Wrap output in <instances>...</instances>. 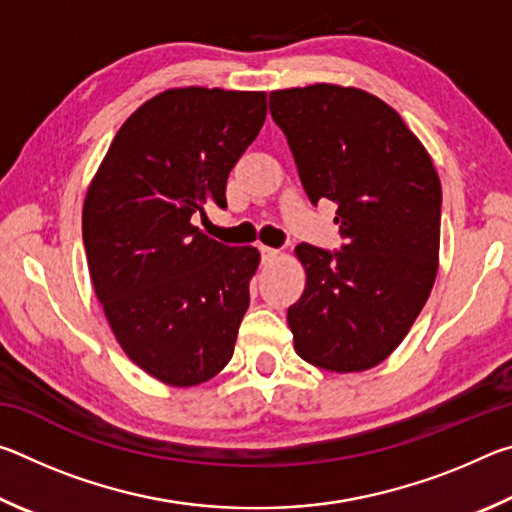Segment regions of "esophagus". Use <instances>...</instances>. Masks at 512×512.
<instances>
[{
	"label": "esophagus",
	"instance_id": "1",
	"mask_svg": "<svg viewBox=\"0 0 512 512\" xmlns=\"http://www.w3.org/2000/svg\"><path fill=\"white\" fill-rule=\"evenodd\" d=\"M259 250H262V259H264V262H273V259L280 257V250H275V248L259 246Z\"/></svg>",
	"mask_w": 512,
	"mask_h": 512
}]
</instances>
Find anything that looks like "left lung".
<instances>
[{
	"instance_id": "1",
	"label": "left lung",
	"mask_w": 512,
	"mask_h": 512,
	"mask_svg": "<svg viewBox=\"0 0 512 512\" xmlns=\"http://www.w3.org/2000/svg\"><path fill=\"white\" fill-rule=\"evenodd\" d=\"M311 203H339V253L298 244L307 282L287 311L298 357L332 372L379 366L404 341L438 273L440 178L404 119L334 83L273 90Z\"/></svg>"
}]
</instances>
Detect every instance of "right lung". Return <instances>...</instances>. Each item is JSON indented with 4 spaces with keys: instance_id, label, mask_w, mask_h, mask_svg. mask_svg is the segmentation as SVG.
I'll return each mask as SVG.
<instances>
[{
    "instance_id": "1",
    "label": "right lung",
    "mask_w": 512,
    "mask_h": 512,
    "mask_svg": "<svg viewBox=\"0 0 512 512\" xmlns=\"http://www.w3.org/2000/svg\"><path fill=\"white\" fill-rule=\"evenodd\" d=\"M264 119L266 92L164 90L124 121L85 194L94 293L126 357L167 386L210 381L235 352L259 250L219 244L192 214L225 207Z\"/></svg>"
}]
</instances>
